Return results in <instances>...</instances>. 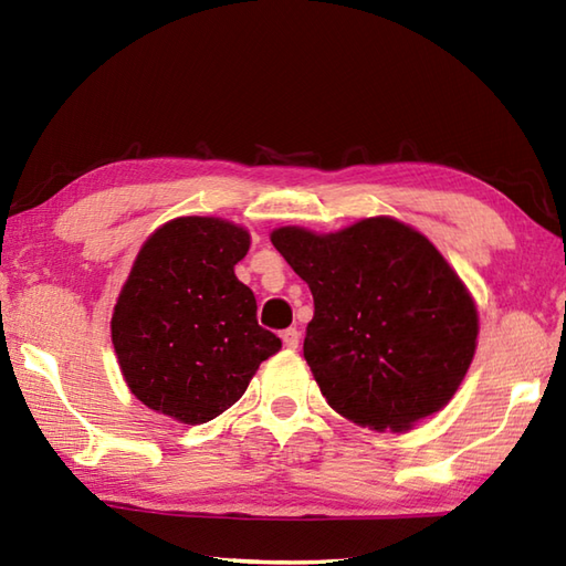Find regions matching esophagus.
Listing matches in <instances>:
<instances>
[{
	"instance_id": "obj_1",
	"label": "esophagus",
	"mask_w": 566,
	"mask_h": 566,
	"mask_svg": "<svg viewBox=\"0 0 566 566\" xmlns=\"http://www.w3.org/2000/svg\"><path fill=\"white\" fill-rule=\"evenodd\" d=\"M282 343H284V347H290V350H296V347H298V331L296 328L282 331Z\"/></svg>"
}]
</instances>
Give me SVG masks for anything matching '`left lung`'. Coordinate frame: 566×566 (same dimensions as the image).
<instances>
[{"label": "left lung", "mask_w": 566, "mask_h": 566, "mask_svg": "<svg viewBox=\"0 0 566 566\" xmlns=\"http://www.w3.org/2000/svg\"><path fill=\"white\" fill-rule=\"evenodd\" d=\"M270 240L314 294L304 357L331 408L403 432L450 403L476 353L479 316L423 233L371 216L335 233L282 226Z\"/></svg>", "instance_id": "1"}]
</instances>
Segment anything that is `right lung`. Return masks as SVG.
I'll return each mask as SVG.
<instances>
[{
    "label": "right lung",
    "instance_id": "add662e5",
    "mask_svg": "<svg viewBox=\"0 0 566 566\" xmlns=\"http://www.w3.org/2000/svg\"><path fill=\"white\" fill-rule=\"evenodd\" d=\"M248 250L243 226L179 216L143 243L116 298L112 343L128 389L177 423L221 416L280 353L233 270Z\"/></svg>",
    "mask_w": 566,
    "mask_h": 566
}]
</instances>
